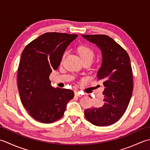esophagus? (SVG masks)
I'll use <instances>...</instances> for the list:
<instances>
[{
    "label": "esophagus",
    "instance_id": "esophagus-1",
    "mask_svg": "<svg viewBox=\"0 0 150 150\" xmlns=\"http://www.w3.org/2000/svg\"><path fill=\"white\" fill-rule=\"evenodd\" d=\"M75 95L77 97H82V94H81V93H79V92H78V91H76L75 93Z\"/></svg>",
    "mask_w": 150,
    "mask_h": 150
}]
</instances>
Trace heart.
Segmentation results:
<instances>
[{
	"mask_svg": "<svg viewBox=\"0 0 150 150\" xmlns=\"http://www.w3.org/2000/svg\"><path fill=\"white\" fill-rule=\"evenodd\" d=\"M78 52L82 60L86 59H92L94 57V52L90 47L85 46H81L78 47Z\"/></svg>",
	"mask_w": 150,
	"mask_h": 150,
	"instance_id": "obj_1",
	"label": "heart"
}]
</instances>
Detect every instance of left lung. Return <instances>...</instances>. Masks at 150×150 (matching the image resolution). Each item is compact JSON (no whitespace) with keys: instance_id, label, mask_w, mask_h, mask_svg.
<instances>
[{"instance_id":"8db88e82","label":"left lung","mask_w":150,"mask_h":150,"mask_svg":"<svg viewBox=\"0 0 150 150\" xmlns=\"http://www.w3.org/2000/svg\"><path fill=\"white\" fill-rule=\"evenodd\" d=\"M102 52V64L97 73L103 81V106L84 111L86 119L97 126H106L119 120L128 106L133 91L130 59L126 50L105 35H82Z\"/></svg>"}]
</instances>
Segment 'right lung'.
Here are the masks:
<instances>
[{"mask_svg":"<svg viewBox=\"0 0 150 150\" xmlns=\"http://www.w3.org/2000/svg\"><path fill=\"white\" fill-rule=\"evenodd\" d=\"M76 34L46 33L28 44L21 57L17 84L22 104L33 119L52 123L62 117L74 97L68 89L53 88L50 75L56 70Z\"/></svg>","mask_w":150,"mask_h":150,"instance_id":"right-lung-1","label":"right lung"}]
</instances>
